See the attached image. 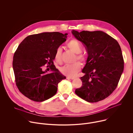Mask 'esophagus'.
<instances>
[{
  "label": "esophagus",
  "mask_w": 133,
  "mask_h": 133,
  "mask_svg": "<svg viewBox=\"0 0 133 133\" xmlns=\"http://www.w3.org/2000/svg\"><path fill=\"white\" fill-rule=\"evenodd\" d=\"M67 79H75L74 77H67Z\"/></svg>",
  "instance_id": "34e87169"
}]
</instances>
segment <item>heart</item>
Returning <instances> with one entry per match:
<instances>
[{
	"instance_id": "obj_1",
	"label": "heart",
	"mask_w": 133,
	"mask_h": 133,
	"mask_svg": "<svg viewBox=\"0 0 133 133\" xmlns=\"http://www.w3.org/2000/svg\"><path fill=\"white\" fill-rule=\"evenodd\" d=\"M67 46L69 49L76 55V59L82 62L86 61L84 55L81 54L82 51V47L81 44L76 40L72 39L68 42ZM62 49L61 47L56 50L55 54V59L57 62H61L62 59ZM81 68V65L79 63H76L72 65H67L60 68L61 72L68 77H74Z\"/></svg>"
}]
</instances>
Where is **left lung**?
I'll list each match as a JSON object with an SVG mask.
<instances>
[{"label": "left lung", "mask_w": 133, "mask_h": 133, "mask_svg": "<svg viewBox=\"0 0 133 133\" xmlns=\"http://www.w3.org/2000/svg\"><path fill=\"white\" fill-rule=\"evenodd\" d=\"M71 33L85 45L88 57L81 78L83 85L76 94L89 103L102 101L114 91L124 70V59L118 43L102 31L72 30Z\"/></svg>", "instance_id": "obj_1"}]
</instances>
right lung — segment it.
Segmentation results:
<instances>
[{
	"label": "right lung",
	"mask_w": 133,
	"mask_h": 133,
	"mask_svg": "<svg viewBox=\"0 0 133 133\" xmlns=\"http://www.w3.org/2000/svg\"><path fill=\"white\" fill-rule=\"evenodd\" d=\"M67 33L45 32L27 36L18 46L12 62L16 85L24 96L43 102L56 94L58 84L66 79L54 65L56 49L66 41ZM50 66V73L43 70Z\"/></svg>",
	"instance_id": "right-lung-1"
}]
</instances>
